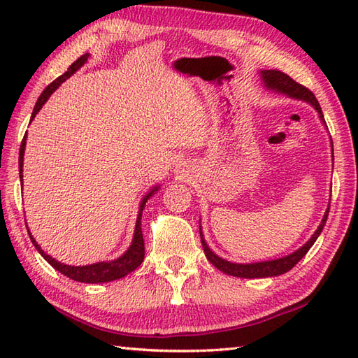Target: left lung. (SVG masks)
Wrapping results in <instances>:
<instances>
[{"label": "left lung", "mask_w": 358, "mask_h": 358, "mask_svg": "<svg viewBox=\"0 0 358 358\" xmlns=\"http://www.w3.org/2000/svg\"><path fill=\"white\" fill-rule=\"evenodd\" d=\"M260 73H262V80L264 81V86L268 87V89L275 90V92H280V94H285V95L291 96V98H296V100H305V101L313 104L314 108H315V110L318 112V115H320L322 121L324 123V118H323V112H322L320 104H318L315 95L310 92L308 87L300 85V83L294 81L291 77H289V75H286L285 72H281V71H277V69H273V71H262ZM328 215H329V206H328V209H326V214H324V217L322 220L320 226H318V229L315 231V234L313 235V237H310V240L306 243V245L301 246L299 250H295L294 254L287 255V257H283V258H278V260L262 262V263H249V264H238V263L226 262V260H223L222 257L215 255L209 249L208 243L204 241V238H203L201 226H200L201 245H203L204 254H206L208 260L212 264H214L217 269L227 273V275H234V277H240V278L277 277V275H281V273L291 271L294 266L308 254V250L313 248L315 240L318 238V235L322 234L323 227L326 224V220H328Z\"/></svg>", "instance_id": "8db88e82"}]
</instances>
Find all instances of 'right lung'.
Masks as SVG:
<instances>
[{
    "mask_svg": "<svg viewBox=\"0 0 358 358\" xmlns=\"http://www.w3.org/2000/svg\"><path fill=\"white\" fill-rule=\"evenodd\" d=\"M87 53L86 55L80 57L77 62L72 63L67 72H64L62 77H58L55 81H52L50 85L43 90V94L40 95V98L36 100V104L32 112V117H30V121L35 118V115L40 109L43 108V104L49 100V96L55 92V89L64 83L67 78L77 72L80 67L87 62ZM24 148H26V135L24 138L21 141V146H20V158H18V164H20V180L22 183V158H24ZM157 187L152 189L149 191V194L144 196L141 204H140V212H138V218H136V224H135V234H134V240H132V245L129 248L126 252L121 255L117 260H112V262H101V263H94V264H87V266H69V264H64V263H59L57 262L55 258H52L50 255H48L44 252V250L40 248V245L34 240L32 235H30V240H32L34 246L36 248L38 252L41 254V257L44 258L45 262H48L50 266H53L58 272H62L63 275L69 277L75 281H81V283H108V281L112 280H118V278H123L126 277L127 273H131L134 269L138 268V266L143 263L144 260V240H143V232H141V214H143V209H144V204L150 199L152 195L157 192Z\"/></svg>",
    "mask_w": 358,
    "mask_h": 358,
    "instance_id": "obj_1",
    "label": "right lung"
}]
</instances>
